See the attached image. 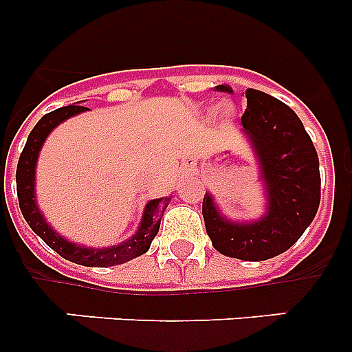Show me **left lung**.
Wrapping results in <instances>:
<instances>
[{
    "label": "left lung",
    "mask_w": 352,
    "mask_h": 352,
    "mask_svg": "<svg viewBox=\"0 0 352 352\" xmlns=\"http://www.w3.org/2000/svg\"><path fill=\"white\" fill-rule=\"evenodd\" d=\"M220 91L232 93L226 84ZM241 125L256 149L268 208L256 222H229L210 194L203 199L206 232L214 250L241 261L284 254L312 223L321 203L319 158L312 139L291 107L268 93L247 89Z\"/></svg>",
    "instance_id": "left-lung-1"
}]
</instances>
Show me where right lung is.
Wrapping results in <instances>:
<instances>
[{"label":"right lung","mask_w":352,"mask_h":352,"mask_svg":"<svg viewBox=\"0 0 352 352\" xmlns=\"http://www.w3.org/2000/svg\"><path fill=\"white\" fill-rule=\"evenodd\" d=\"M88 107L82 105H67L52 111V113L42 116V120L35 125L28 135L26 146H24L23 153L19 157L17 170H15V182H17V199L19 208L23 211L24 220L28 226L40 236V238L49 245L54 252H58L63 259L72 261V263L80 264V266H89V268H105V266H116L123 264L126 261L139 257L146 254L160 229L162 214L166 211L170 197H162L149 201L144 208L141 226L138 232L130 239L123 241L120 245L109 248H86L80 245H74L70 241L60 236L58 232L45 222L43 214L40 213L38 206L35 201V167L38 151L42 148L43 141L47 138L51 130L58 126L61 121L68 120L70 116L84 113Z\"/></svg>","instance_id":"add662e5"}]
</instances>
